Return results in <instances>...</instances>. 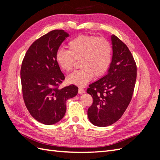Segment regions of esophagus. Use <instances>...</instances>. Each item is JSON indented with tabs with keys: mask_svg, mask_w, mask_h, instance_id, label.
I'll use <instances>...</instances> for the list:
<instances>
[{
	"mask_svg": "<svg viewBox=\"0 0 160 160\" xmlns=\"http://www.w3.org/2000/svg\"><path fill=\"white\" fill-rule=\"evenodd\" d=\"M78 92H79V94H83V93H85V91L84 89H82V88H79V91H78Z\"/></svg>",
	"mask_w": 160,
	"mask_h": 160,
	"instance_id": "esophagus-1",
	"label": "esophagus"
}]
</instances>
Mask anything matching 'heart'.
<instances>
[{
    "label": "heart",
    "mask_w": 160,
    "mask_h": 160,
    "mask_svg": "<svg viewBox=\"0 0 160 160\" xmlns=\"http://www.w3.org/2000/svg\"><path fill=\"white\" fill-rule=\"evenodd\" d=\"M67 48L69 51L59 49L55 59L60 68L71 71L75 59L79 60L81 69L67 77L69 83L83 87L94 76L103 75L110 66L112 59V47L103 37L93 35H79L71 40Z\"/></svg>",
    "instance_id": "heart-1"
}]
</instances>
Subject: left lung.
Returning <instances> with one entry per match:
<instances>
[{
    "instance_id": "left-lung-1",
    "label": "left lung",
    "mask_w": 160,
    "mask_h": 160,
    "mask_svg": "<svg viewBox=\"0 0 160 160\" xmlns=\"http://www.w3.org/2000/svg\"><path fill=\"white\" fill-rule=\"evenodd\" d=\"M111 38L113 57L108 74L87 90L93 98L88 118L98 127L109 126L121 118L132 100L137 77L136 63L127 45L115 35Z\"/></svg>"
}]
</instances>
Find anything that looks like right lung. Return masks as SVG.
Listing matches in <instances>:
<instances>
[{
    "label": "right lung",
    "mask_w": 160,
    "mask_h": 160,
    "mask_svg": "<svg viewBox=\"0 0 160 160\" xmlns=\"http://www.w3.org/2000/svg\"><path fill=\"white\" fill-rule=\"evenodd\" d=\"M69 36L63 30L50 31L32 43L22 60L24 102L32 117L45 125L59 122L66 112V101L78 93L74 85L59 88L65 76L56 62L55 54Z\"/></svg>",
    "instance_id": "1"
}]
</instances>
